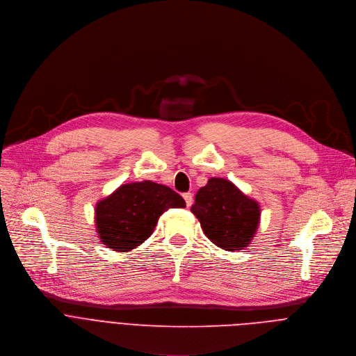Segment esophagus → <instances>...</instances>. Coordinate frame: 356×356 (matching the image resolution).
I'll list each match as a JSON object with an SVG mask.
<instances>
[{"mask_svg":"<svg viewBox=\"0 0 356 356\" xmlns=\"http://www.w3.org/2000/svg\"><path fill=\"white\" fill-rule=\"evenodd\" d=\"M184 199H185V202H186V206L189 207V206H192V202H193V195L192 193H184Z\"/></svg>","mask_w":356,"mask_h":356,"instance_id":"esophagus-1","label":"esophagus"}]
</instances>
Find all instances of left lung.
I'll list each match as a JSON object with an SVG mask.
<instances>
[{
	"label": "left lung",
	"mask_w": 356,
	"mask_h": 356,
	"mask_svg": "<svg viewBox=\"0 0 356 356\" xmlns=\"http://www.w3.org/2000/svg\"><path fill=\"white\" fill-rule=\"evenodd\" d=\"M192 213L206 237L227 251L248 247L261 220V204L226 178H210L195 197Z\"/></svg>",
	"instance_id": "obj_1"
}]
</instances>
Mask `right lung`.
<instances>
[{"mask_svg":"<svg viewBox=\"0 0 356 356\" xmlns=\"http://www.w3.org/2000/svg\"><path fill=\"white\" fill-rule=\"evenodd\" d=\"M185 206L182 196L165 185L149 179L123 184L97 202L95 230L104 245L127 252L153 234L167 209Z\"/></svg>","mask_w":356,"mask_h":356,"instance_id":"obj_1","label":"right lung"}]
</instances>
